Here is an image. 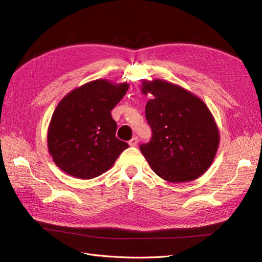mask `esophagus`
I'll list each match as a JSON object with an SVG mask.
<instances>
[{"label": "esophagus", "instance_id": "34e87169", "mask_svg": "<svg viewBox=\"0 0 262 262\" xmlns=\"http://www.w3.org/2000/svg\"><path fill=\"white\" fill-rule=\"evenodd\" d=\"M138 142H139L138 138L134 137V138H132V139L129 141V145H130V146H137V145H138Z\"/></svg>", "mask_w": 262, "mask_h": 262}]
</instances>
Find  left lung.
<instances>
[{
    "label": "left lung",
    "mask_w": 262,
    "mask_h": 262,
    "mask_svg": "<svg viewBox=\"0 0 262 262\" xmlns=\"http://www.w3.org/2000/svg\"><path fill=\"white\" fill-rule=\"evenodd\" d=\"M141 93L150 97L145 116L153 137L140 146L150 168L169 182L199 178L220 145V131L208 106L193 93L161 78L142 80Z\"/></svg>",
    "instance_id": "1"
}]
</instances>
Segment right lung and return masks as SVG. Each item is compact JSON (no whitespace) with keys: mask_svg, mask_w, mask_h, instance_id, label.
Segmentation results:
<instances>
[{"mask_svg":"<svg viewBox=\"0 0 262 262\" xmlns=\"http://www.w3.org/2000/svg\"><path fill=\"white\" fill-rule=\"evenodd\" d=\"M128 83L99 78L67 94L53 112L47 143L54 164L78 179L98 177L113 167L128 143L116 138L112 110Z\"/></svg>","mask_w":262,"mask_h":262,"instance_id":"obj_1","label":"right lung"}]
</instances>
